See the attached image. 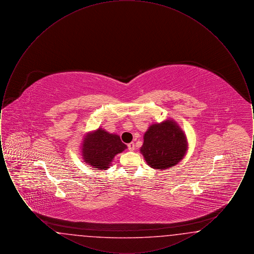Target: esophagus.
<instances>
[{"instance_id":"obj_1","label":"esophagus","mask_w":254,"mask_h":254,"mask_svg":"<svg viewBox=\"0 0 254 254\" xmlns=\"http://www.w3.org/2000/svg\"><path fill=\"white\" fill-rule=\"evenodd\" d=\"M127 147H128V149H129V150H131V151H132V150H134V148H135V145H134V143H133V142H131V143H129V144L127 145Z\"/></svg>"}]
</instances>
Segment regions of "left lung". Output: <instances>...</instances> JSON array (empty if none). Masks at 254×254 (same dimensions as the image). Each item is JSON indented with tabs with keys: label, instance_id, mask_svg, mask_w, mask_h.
<instances>
[{
	"label": "left lung",
	"instance_id": "8db88e82",
	"mask_svg": "<svg viewBox=\"0 0 254 254\" xmlns=\"http://www.w3.org/2000/svg\"><path fill=\"white\" fill-rule=\"evenodd\" d=\"M188 150V140L173 120L151 125L140 148L147 165L154 169H169L181 162Z\"/></svg>",
	"mask_w": 254,
	"mask_h": 254
}]
</instances>
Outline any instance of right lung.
I'll list each match as a JSON object with an SVG mask.
<instances>
[{
    "instance_id": "right-lung-1",
    "label": "right lung",
    "mask_w": 254,
    "mask_h": 254,
    "mask_svg": "<svg viewBox=\"0 0 254 254\" xmlns=\"http://www.w3.org/2000/svg\"><path fill=\"white\" fill-rule=\"evenodd\" d=\"M127 148L116 134L99 127L93 132L87 133L82 143V155L85 164L93 169H107L113 158Z\"/></svg>"
}]
</instances>
